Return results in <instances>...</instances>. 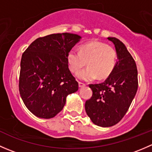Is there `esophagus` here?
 <instances>
[{
  "instance_id": "obj_1",
  "label": "esophagus",
  "mask_w": 152,
  "mask_h": 152,
  "mask_svg": "<svg viewBox=\"0 0 152 152\" xmlns=\"http://www.w3.org/2000/svg\"><path fill=\"white\" fill-rule=\"evenodd\" d=\"M85 86V84L83 83V82H79V87H83Z\"/></svg>"
}]
</instances>
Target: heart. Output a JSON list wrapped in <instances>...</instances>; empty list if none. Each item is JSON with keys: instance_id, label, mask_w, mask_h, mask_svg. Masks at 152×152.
<instances>
[{"instance_id": "obj_1", "label": "heart", "mask_w": 152, "mask_h": 152, "mask_svg": "<svg viewBox=\"0 0 152 152\" xmlns=\"http://www.w3.org/2000/svg\"><path fill=\"white\" fill-rule=\"evenodd\" d=\"M117 51L111 45L100 41H93L79 48V52L71 50L67 54V62L70 71L77 73L85 66V70L78 73L79 79L99 80L111 76L117 63Z\"/></svg>"}]
</instances>
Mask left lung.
I'll return each mask as SVG.
<instances>
[{
  "label": "left lung",
  "mask_w": 152,
  "mask_h": 152,
  "mask_svg": "<svg viewBox=\"0 0 152 152\" xmlns=\"http://www.w3.org/2000/svg\"><path fill=\"white\" fill-rule=\"evenodd\" d=\"M114 43L118 62L104 82L89 85L92 97L85 102V110L93 123L102 127L115 125L124 118L135 96L138 86L135 61L125 45L115 37Z\"/></svg>",
  "instance_id": "obj_1"
}]
</instances>
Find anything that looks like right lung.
Here are the masks:
<instances>
[{"label":"right lung","instance_id":"obj_1","mask_svg":"<svg viewBox=\"0 0 152 152\" xmlns=\"http://www.w3.org/2000/svg\"><path fill=\"white\" fill-rule=\"evenodd\" d=\"M80 39L74 34H52L35 39L23 53L20 94L37 117L56 116L63 109L67 95L79 89L69 70L67 54Z\"/></svg>","mask_w":152,"mask_h":152}]
</instances>
